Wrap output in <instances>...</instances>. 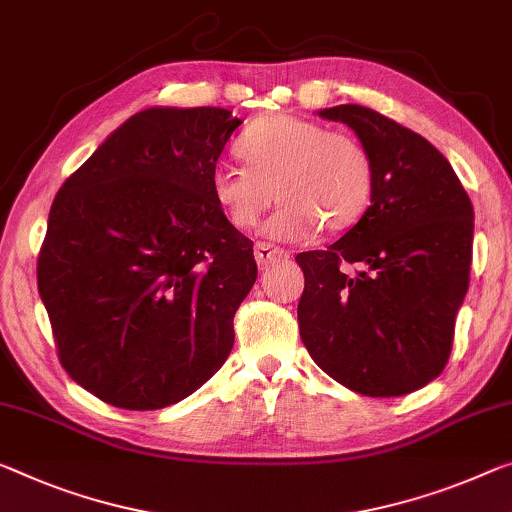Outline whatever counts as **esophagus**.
<instances>
[{
	"label": "esophagus",
	"instance_id": "esophagus-1",
	"mask_svg": "<svg viewBox=\"0 0 512 512\" xmlns=\"http://www.w3.org/2000/svg\"><path fill=\"white\" fill-rule=\"evenodd\" d=\"M254 256H256L258 267H267L270 263L286 261L288 251H283V249L274 247V245H267V242H258L256 249H254Z\"/></svg>",
	"mask_w": 512,
	"mask_h": 512
}]
</instances>
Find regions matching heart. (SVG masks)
I'll list each match as a JSON object with an SVG mask.
<instances>
[{
    "label": "heart",
    "mask_w": 512,
    "mask_h": 512,
    "mask_svg": "<svg viewBox=\"0 0 512 512\" xmlns=\"http://www.w3.org/2000/svg\"><path fill=\"white\" fill-rule=\"evenodd\" d=\"M245 164H219L210 194L235 229H251L272 206L265 233L302 240L322 224L343 231L364 215L373 194V157L350 132L318 121L274 114L258 119L240 139Z\"/></svg>",
    "instance_id": "1"
}]
</instances>
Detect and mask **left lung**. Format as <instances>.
<instances>
[{"instance_id": "1", "label": "left lung", "mask_w": 512, "mask_h": 512, "mask_svg": "<svg viewBox=\"0 0 512 512\" xmlns=\"http://www.w3.org/2000/svg\"><path fill=\"white\" fill-rule=\"evenodd\" d=\"M322 119L355 130L373 157L359 222L304 272L300 336L313 361L361 396H405L444 371L469 288L474 208L446 157L375 109L338 105Z\"/></svg>"}]
</instances>
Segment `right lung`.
I'll use <instances>...</instances> for the list:
<instances>
[{
	"label": "right lung",
	"instance_id": "add662e5",
	"mask_svg": "<svg viewBox=\"0 0 512 512\" xmlns=\"http://www.w3.org/2000/svg\"><path fill=\"white\" fill-rule=\"evenodd\" d=\"M240 123L222 107L144 109L54 196L38 293L61 366L109 405L162 410L231 355L258 270L210 174Z\"/></svg>",
	"mask_w": 512,
	"mask_h": 512
}]
</instances>
